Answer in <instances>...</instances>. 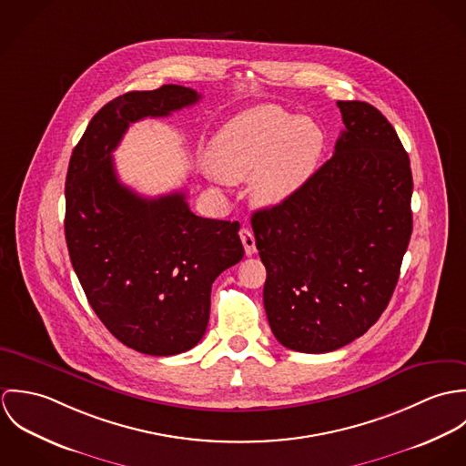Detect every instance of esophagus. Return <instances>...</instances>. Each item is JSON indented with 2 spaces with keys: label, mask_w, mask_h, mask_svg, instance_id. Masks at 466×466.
I'll use <instances>...</instances> for the list:
<instances>
[{
  "label": "esophagus",
  "mask_w": 466,
  "mask_h": 466,
  "mask_svg": "<svg viewBox=\"0 0 466 466\" xmlns=\"http://www.w3.org/2000/svg\"><path fill=\"white\" fill-rule=\"evenodd\" d=\"M240 238H242V244H244V249H246V255L251 257L257 253V242H255V237H253V231L249 228H242L240 229Z\"/></svg>",
  "instance_id": "34e87169"
}]
</instances>
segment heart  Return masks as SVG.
I'll return each mask as SVG.
<instances>
[{
  "label": "heart",
  "mask_w": 466,
  "mask_h": 466,
  "mask_svg": "<svg viewBox=\"0 0 466 466\" xmlns=\"http://www.w3.org/2000/svg\"><path fill=\"white\" fill-rule=\"evenodd\" d=\"M323 147L325 136L314 120L276 106H258L218 129L208 145L206 163L226 183L255 176V200L276 206L309 181Z\"/></svg>",
  "instance_id": "1"
}]
</instances>
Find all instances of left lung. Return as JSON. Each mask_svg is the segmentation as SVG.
<instances>
[{
	"mask_svg": "<svg viewBox=\"0 0 466 466\" xmlns=\"http://www.w3.org/2000/svg\"><path fill=\"white\" fill-rule=\"evenodd\" d=\"M337 107L344 131L332 157L294 196L251 217L270 330L303 353L342 348L377 323L412 231V174L399 134L368 102Z\"/></svg>",
	"mask_w": 466,
	"mask_h": 466,
	"instance_id": "1",
	"label": "left lung"
}]
</instances>
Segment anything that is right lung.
Here are the masks:
<instances>
[{
  "label": "right lung",
  "instance_id": "add662e5",
  "mask_svg": "<svg viewBox=\"0 0 466 466\" xmlns=\"http://www.w3.org/2000/svg\"><path fill=\"white\" fill-rule=\"evenodd\" d=\"M165 84L106 104L73 148L66 176L67 251L104 327L139 353L168 357L206 332L215 278L244 258L240 224L192 213L187 194L156 199L122 185L113 161L129 126L199 102Z\"/></svg>",
  "mask_w": 466,
  "mask_h": 466
}]
</instances>
